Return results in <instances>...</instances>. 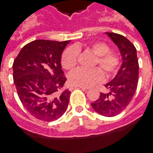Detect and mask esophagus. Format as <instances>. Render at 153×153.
I'll use <instances>...</instances> for the list:
<instances>
[{
  "label": "esophagus",
  "instance_id": "1",
  "mask_svg": "<svg viewBox=\"0 0 153 153\" xmlns=\"http://www.w3.org/2000/svg\"><path fill=\"white\" fill-rule=\"evenodd\" d=\"M73 88H81L82 90H84V91H86L88 88H84V87H72L71 88V89H73Z\"/></svg>",
  "mask_w": 153,
  "mask_h": 153
}]
</instances>
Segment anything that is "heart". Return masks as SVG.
I'll return each instance as SVG.
<instances>
[{"label":"heart","instance_id":"heart-1","mask_svg":"<svg viewBox=\"0 0 153 153\" xmlns=\"http://www.w3.org/2000/svg\"><path fill=\"white\" fill-rule=\"evenodd\" d=\"M90 51L96 55L93 66L99 65L106 77L113 75L119 65V59L116 54L109 51V47L102 42H95L89 46ZM78 47L69 48L65 51L61 57V64L64 69H73L77 65ZM103 78L102 71L98 68L92 69H78L69 75V82L75 87H91L101 82Z\"/></svg>","mask_w":153,"mask_h":153}]
</instances>
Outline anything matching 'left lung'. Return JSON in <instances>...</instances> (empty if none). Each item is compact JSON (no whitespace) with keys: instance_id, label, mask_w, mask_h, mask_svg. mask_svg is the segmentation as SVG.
Here are the masks:
<instances>
[{"instance_id":"1","label":"left lung","mask_w":153,"mask_h":153,"mask_svg":"<svg viewBox=\"0 0 153 153\" xmlns=\"http://www.w3.org/2000/svg\"><path fill=\"white\" fill-rule=\"evenodd\" d=\"M118 48L122 65L113 79L105 84L108 94L100 93L99 98L92 102L95 112L105 117H114L127 108L135 94L138 82V60L137 50L126 37L116 33H105Z\"/></svg>"}]
</instances>
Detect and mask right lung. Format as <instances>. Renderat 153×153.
<instances>
[{"label":"right lung","instance_id":"right-lung-1","mask_svg":"<svg viewBox=\"0 0 153 153\" xmlns=\"http://www.w3.org/2000/svg\"><path fill=\"white\" fill-rule=\"evenodd\" d=\"M67 41L37 39L25 45L13 63V79L25 108L37 119L54 121L65 113L70 91H59L65 83L61 56Z\"/></svg>","mask_w":153,"mask_h":153}]
</instances>
